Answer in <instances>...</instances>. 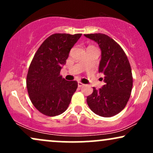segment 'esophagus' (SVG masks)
<instances>
[{
  "mask_svg": "<svg viewBox=\"0 0 153 153\" xmlns=\"http://www.w3.org/2000/svg\"><path fill=\"white\" fill-rule=\"evenodd\" d=\"M78 87H82V86H83L84 84L82 83L81 82H78Z\"/></svg>",
  "mask_w": 153,
  "mask_h": 153,
  "instance_id": "esophagus-1",
  "label": "esophagus"
}]
</instances>
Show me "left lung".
<instances>
[{
	"label": "left lung",
	"instance_id": "obj_1",
	"mask_svg": "<svg viewBox=\"0 0 153 153\" xmlns=\"http://www.w3.org/2000/svg\"><path fill=\"white\" fill-rule=\"evenodd\" d=\"M98 43L101 50L99 73L104 75L105 85L87 97L89 108L96 114L111 117L122 111L130 97L133 85L130 64L118 43L104 34H84Z\"/></svg>",
	"mask_w": 153,
	"mask_h": 153
}]
</instances>
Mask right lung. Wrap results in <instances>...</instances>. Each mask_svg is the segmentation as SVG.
Instances as JSON below:
<instances>
[{
  "label": "right lung",
  "instance_id": "obj_1",
  "mask_svg": "<svg viewBox=\"0 0 153 153\" xmlns=\"http://www.w3.org/2000/svg\"><path fill=\"white\" fill-rule=\"evenodd\" d=\"M82 34H54L47 38L35 53L26 76L31 103L39 111L54 117L65 111L78 88L75 80L60 75L72 47Z\"/></svg>",
  "mask_w": 153,
  "mask_h": 153
}]
</instances>
